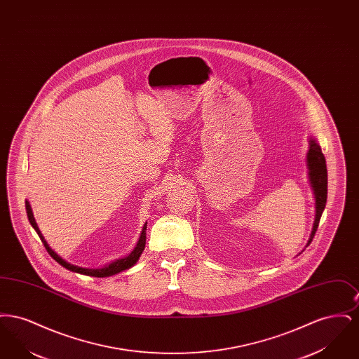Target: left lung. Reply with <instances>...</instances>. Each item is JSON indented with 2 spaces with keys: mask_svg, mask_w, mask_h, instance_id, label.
Masks as SVG:
<instances>
[{
  "mask_svg": "<svg viewBox=\"0 0 359 359\" xmlns=\"http://www.w3.org/2000/svg\"><path fill=\"white\" fill-rule=\"evenodd\" d=\"M308 175L309 182L315 194L316 201V215H315V223L312 229L311 238L308 239V245L312 242L315 237V233L318 230V226L320 222V217L325 210V202H327V165H325V154L322 152L319 144L309 138V151L307 154Z\"/></svg>",
  "mask_w": 359,
  "mask_h": 359,
  "instance_id": "8db88e82",
  "label": "left lung"
}]
</instances>
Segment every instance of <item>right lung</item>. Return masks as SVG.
<instances>
[{
  "mask_svg": "<svg viewBox=\"0 0 359 359\" xmlns=\"http://www.w3.org/2000/svg\"><path fill=\"white\" fill-rule=\"evenodd\" d=\"M25 208H27V215H28L29 223L32 224V227L36 230V233L39 234V237L41 239V242L44 243V246H46V249H47L48 255H50V256H51L56 262H59L62 266H65L66 269H69L71 272L86 274V276H93V277H109V276H113V274L120 273L122 271L129 269L130 266H133V265L136 264L138 257L141 256V253H142V250H144V248H145V241H147V239H145L147 238V236H145V234H147V233H145V230H147V224H144V229H142V231H141V236H140V239H138V242H137V246L135 248V250H133L129 256L125 257V258H121V259H117V261L111 262L110 265H107V266H104V268H101V269H87V268H79V266H75V265H72V264H69L67 261H65L62 257L57 256V255L52 250L51 248L48 246L47 241H46L44 237L41 236V233H40V230H39L37 224L34 222L32 208H31V205H29L28 202H25Z\"/></svg>",
  "mask_w": 359,
  "mask_h": 359,
  "instance_id": "add662e5",
  "label": "right lung"
}]
</instances>
